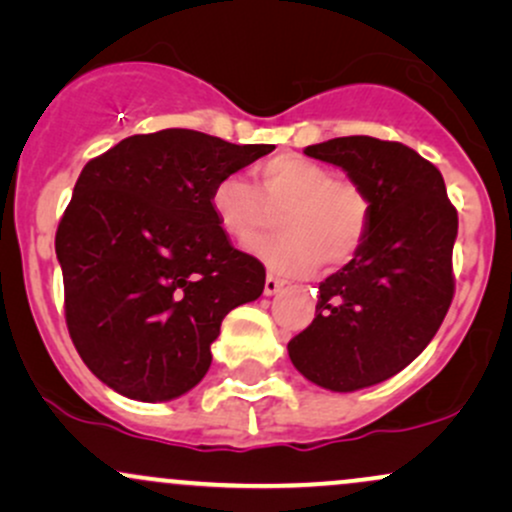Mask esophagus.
<instances>
[{
  "label": "esophagus",
  "instance_id": "obj_1",
  "mask_svg": "<svg viewBox=\"0 0 512 512\" xmlns=\"http://www.w3.org/2000/svg\"><path fill=\"white\" fill-rule=\"evenodd\" d=\"M281 286H284V281L276 279V276H272V274H267V279H264V296H274Z\"/></svg>",
  "mask_w": 512,
  "mask_h": 512
}]
</instances>
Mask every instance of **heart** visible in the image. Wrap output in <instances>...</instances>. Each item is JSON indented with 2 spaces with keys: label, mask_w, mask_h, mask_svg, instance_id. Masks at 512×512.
<instances>
[{
  "label": "heart",
  "mask_w": 512,
  "mask_h": 512,
  "mask_svg": "<svg viewBox=\"0 0 512 512\" xmlns=\"http://www.w3.org/2000/svg\"><path fill=\"white\" fill-rule=\"evenodd\" d=\"M257 187L223 175L211 190L219 228L240 248H255L279 216L281 236L257 255L274 272L303 276L320 264L342 267L361 252L370 231V199L361 185L337 178L325 163L279 154L255 168Z\"/></svg>",
  "instance_id": "1"
}]
</instances>
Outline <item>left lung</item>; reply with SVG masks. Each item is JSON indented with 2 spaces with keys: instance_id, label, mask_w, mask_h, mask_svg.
I'll use <instances>...</instances> for the list:
<instances>
[{
  "instance_id": "left-lung-1",
  "label": "left lung",
  "mask_w": 512,
  "mask_h": 512,
  "mask_svg": "<svg viewBox=\"0 0 512 512\" xmlns=\"http://www.w3.org/2000/svg\"><path fill=\"white\" fill-rule=\"evenodd\" d=\"M305 156L339 166L370 199V231L320 284L315 320L289 342L291 363L332 392L378 385L436 337L455 293L457 211L440 170L399 142L337 137Z\"/></svg>"
}]
</instances>
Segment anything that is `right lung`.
I'll use <instances>...</instances> for the list:
<instances>
[{"label": "right lung", "mask_w": 512, "mask_h": 512, "mask_svg": "<svg viewBox=\"0 0 512 512\" xmlns=\"http://www.w3.org/2000/svg\"><path fill=\"white\" fill-rule=\"evenodd\" d=\"M269 151L161 129L81 170L55 236L64 315L88 370L115 392L139 402L190 392L223 317L262 296V262L233 248L209 197Z\"/></svg>", "instance_id": "right-lung-1"}]
</instances>
